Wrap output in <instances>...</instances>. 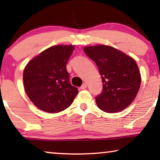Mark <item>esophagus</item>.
<instances>
[{
  "label": "esophagus",
  "instance_id": "esophagus-1",
  "mask_svg": "<svg viewBox=\"0 0 160 160\" xmlns=\"http://www.w3.org/2000/svg\"><path fill=\"white\" fill-rule=\"evenodd\" d=\"M87 88V84L86 83H83V84L81 85V87H80V89H82V90H84V89H85Z\"/></svg>",
  "mask_w": 160,
  "mask_h": 160
}]
</instances>
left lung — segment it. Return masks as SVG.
Listing matches in <instances>:
<instances>
[{
    "label": "left lung",
    "mask_w": 160,
    "mask_h": 160,
    "mask_svg": "<svg viewBox=\"0 0 160 160\" xmlns=\"http://www.w3.org/2000/svg\"><path fill=\"white\" fill-rule=\"evenodd\" d=\"M83 50L97 65L102 76V92L96 97L98 107L107 113L122 111L133 102L141 85L136 61L105 45L85 47Z\"/></svg>",
    "instance_id": "1"
}]
</instances>
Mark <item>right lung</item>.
<instances>
[{
	"instance_id": "1",
	"label": "right lung",
	"mask_w": 160,
	"mask_h": 160,
	"mask_svg": "<svg viewBox=\"0 0 160 160\" xmlns=\"http://www.w3.org/2000/svg\"><path fill=\"white\" fill-rule=\"evenodd\" d=\"M74 49L72 45L52 46L27 64L23 73L24 90L38 109L57 113L73 102L78 90L69 82L67 64Z\"/></svg>"
}]
</instances>
